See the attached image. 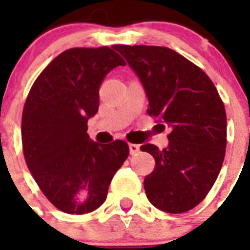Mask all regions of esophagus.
Returning <instances> with one entry per match:
<instances>
[{
	"label": "esophagus",
	"instance_id": "obj_1",
	"mask_svg": "<svg viewBox=\"0 0 250 250\" xmlns=\"http://www.w3.org/2000/svg\"><path fill=\"white\" fill-rule=\"evenodd\" d=\"M139 149H140V146L138 144H129V150L131 155H136L139 152Z\"/></svg>",
	"mask_w": 250,
	"mask_h": 250
}]
</instances>
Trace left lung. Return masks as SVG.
Segmentation results:
<instances>
[{
	"label": "left lung",
	"instance_id": "obj_1",
	"mask_svg": "<svg viewBox=\"0 0 250 250\" xmlns=\"http://www.w3.org/2000/svg\"><path fill=\"white\" fill-rule=\"evenodd\" d=\"M114 48L141 80L149 116L171 129L165 149L140 146L155 159V169L144 180L147 199L167 213H185L203 202L222 169L227 147L224 104L202 68L171 48Z\"/></svg>",
	"mask_w": 250,
	"mask_h": 250
}]
</instances>
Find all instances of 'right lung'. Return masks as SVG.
I'll use <instances>...</instances> for the list:
<instances>
[{
  "mask_svg": "<svg viewBox=\"0 0 250 250\" xmlns=\"http://www.w3.org/2000/svg\"><path fill=\"white\" fill-rule=\"evenodd\" d=\"M124 65L106 46L68 48L43 68L28 92L21 125L26 164L48 202L63 213H91L103 205L129 156L125 141L98 144L86 132L99 110L104 77Z\"/></svg>",
  "mask_w": 250,
  "mask_h": 250,
  "instance_id": "add662e5",
  "label": "right lung"
}]
</instances>
